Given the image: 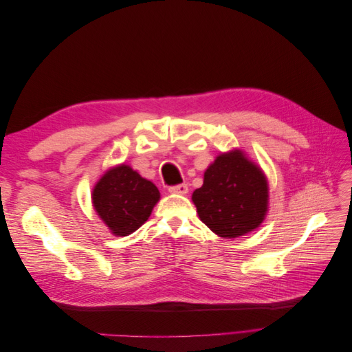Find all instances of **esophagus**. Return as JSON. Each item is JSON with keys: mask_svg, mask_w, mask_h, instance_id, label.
Segmentation results:
<instances>
[{"mask_svg": "<svg viewBox=\"0 0 352 352\" xmlns=\"http://www.w3.org/2000/svg\"><path fill=\"white\" fill-rule=\"evenodd\" d=\"M170 194H179V195H185L188 192V185L186 184H180L168 188Z\"/></svg>", "mask_w": 352, "mask_h": 352, "instance_id": "34e87169", "label": "esophagus"}]
</instances>
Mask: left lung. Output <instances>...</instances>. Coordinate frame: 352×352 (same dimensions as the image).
Masks as SVG:
<instances>
[{"instance_id":"left-lung-1","label":"left lung","mask_w":352,"mask_h":352,"mask_svg":"<svg viewBox=\"0 0 352 352\" xmlns=\"http://www.w3.org/2000/svg\"><path fill=\"white\" fill-rule=\"evenodd\" d=\"M192 201L201 221L221 238L257 229L267 212L269 185L261 168L239 150L220 154Z\"/></svg>"}]
</instances>
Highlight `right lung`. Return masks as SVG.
Wrapping results in <instances>:
<instances>
[{
	"mask_svg": "<svg viewBox=\"0 0 352 352\" xmlns=\"http://www.w3.org/2000/svg\"><path fill=\"white\" fill-rule=\"evenodd\" d=\"M157 186L126 164L110 168L92 190L94 208L116 236H127L151 216Z\"/></svg>",
	"mask_w": 352,
	"mask_h": 352,
	"instance_id": "right-lung-1",
	"label": "right lung"
}]
</instances>
